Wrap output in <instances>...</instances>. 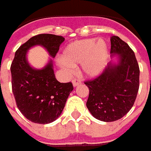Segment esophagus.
I'll list each match as a JSON object with an SVG mask.
<instances>
[{
  "label": "esophagus",
  "instance_id": "1",
  "mask_svg": "<svg viewBox=\"0 0 151 151\" xmlns=\"http://www.w3.org/2000/svg\"><path fill=\"white\" fill-rule=\"evenodd\" d=\"M73 87H77V86L80 85L81 81L78 80V79H73Z\"/></svg>",
  "mask_w": 151,
  "mask_h": 151
}]
</instances>
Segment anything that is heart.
Returning a JSON list of instances; mask_svg holds the SVG:
<instances>
[{"label": "heart", "mask_w": 151, "mask_h": 151, "mask_svg": "<svg viewBox=\"0 0 151 151\" xmlns=\"http://www.w3.org/2000/svg\"><path fill=\"white\" fill-rule=\"evenodd\" d=\"M109 50L105 41L96 38L77 40L68 44L58 59V66L70 74L74 67L81 64V73L89 78L100 76L106 69Z\"/></svg>", "instance_id": "1"}]
</instances>
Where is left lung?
I'll return each instance as SVG.
<instances>
[{
    "mask_svg": "<svg viewBox=\"0 0 151 151\" xmlns=\"http://www.w3.org/2000/svg\"><path fill=\"white\" fill-rule=\"evenodd\" d=\"M112 58L104 72L85 82L89 89L87 108L93 117L113 122L124 117L134 105L139 90V68L134 52L117 36H112Z\"/></svg>",
    "mask_w": 151,
    "mask_h": 151,
    "instance_id": "left-lung-1",
    "label": "left lung"
}]
</instances>
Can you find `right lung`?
<instances>
[{"label": "right lung", "mask_w": 151, "mask_h": 151, "mask_svg": "<svg viewBox=\"0 0 151 151\" xmlns=\"http://www.w3.org/2000/svg\"><path fill=\"white\" fill-rule=\"evenodd\" d=\"M63 41L61 36L39 34L22 45L15 53L11 66L12 92L19 110L32 122L46 124L55 121L73 87L72 83L57 80L51 58L41 69L32 67L27 52L35 46H41L54 58Z\"/></svg>", "instance_id": "1"}]
</instances>
